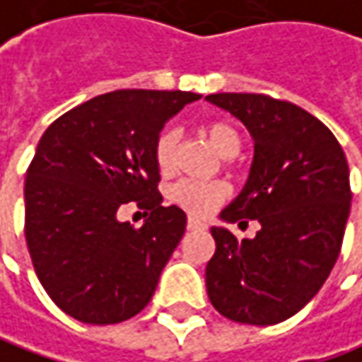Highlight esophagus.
<instances>
[{"instance_id": "obj_1", "label": "esophagus", "mask_w": 362, "mask_h": 362, "mask_svg": "<svg viewBox=\"0 0 362 362\" xmlns=\"http://www.w3.org/2000/svg\"><path fill=\"white\" fill-rule=\"evenodd\" d=\"M186 227H188V230H206V225H204L202 221L194 218V216H190V218H188Z\"/></svg>"}]
</instances>
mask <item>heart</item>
I'll return each mask as SVG.
<instances>
[{
    "label": "heart",
    "mask_w": 362,
    "mask_h": 362,
    "mask_svg": "<svg viewBox=\"0 0 362 362\" xmlns=\"http://www.w3.org/2000/svg\"><path fill=\"white\" fill-rule=\"evenodd\" d=\"M202 135L221 158H233L241 150V134L227 121H209L202 125ZM176 153V132L164 129L153 146V158L162 172H170ZM227 198V188L218 182L182 180L172 190V200L194 216L212 212Z\"/></svg>",
    "instance_id": "1"
}]
</instances>
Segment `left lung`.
Masks as SVG:
<instances>
[{
	"label": "left lung",
	"mask_w": 362,
	"mask_h": 362,
	"mask_svg": "<svg viewBox=\"0 0 362 362\" xmlns=\"http://www.w3.org/2000/svg\"><path fill=\"white\" fill-rule=\"evenodd\" d=\"M206 101L243 121L255 141L249 180L221 218L261 225L253 239L211 228L209 300L233 322H284L318 293L338 259L353 198L344 151L322 121L293 103L255 93Z\"/></svg>",
	"instance_id": "8db88e82"
}]
</instances>
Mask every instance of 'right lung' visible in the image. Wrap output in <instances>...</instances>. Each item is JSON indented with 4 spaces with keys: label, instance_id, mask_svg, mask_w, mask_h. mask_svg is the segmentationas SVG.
I'll return each mask as SVG.
<instances>
[{
    "label": "right lung",
    "instance_id": "obj_1",
    "mask_svg": "<svg viewBox=\"0 0 362 362\" xmlns=\"http://www.w3.org/2000/svg\"><path fill=\"white\" fill-rule=\"evenodd\" d=\"M197 93L123 88L58 117L40 137L24 186L25 243L56 306L85 324L129 320L150 304L186 214L162 206L153 146ZM135 202L141 228L117 214Z\"/></svg>",
    "mask_w": 362,
    "mask_h": 362
}]
</instances>
